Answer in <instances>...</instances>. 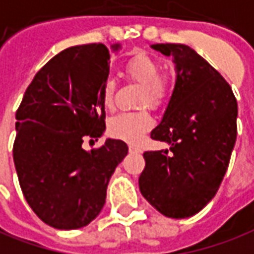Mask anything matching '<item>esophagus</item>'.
Here are the masks:
<instances>
[{
    "mask_svg": "<svg viewBox=\"0 0 254 254\" xmlns=\"http://www.w3.org/2000/svg\"><path fill=\"white\" fill-rule=\"evenodd\" d=\"M129 151L137 154V152H141V148L137 144H129Z\"/></svg>",
    "mask_w": 254,
    "mask_h": 254,
    "instance_id": "esophagus-1",
    "label": "esophagus"
}]
</instances>
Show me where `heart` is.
<instances>
[{"label": "heart", "instance_id": "1", "mask_svg": "<svg viewBox=\"0 0 254 254\" xmlns=\"http://www.w3.org/2000/svg\"><path fill=\"white\" fill-rule=\"evenodd\" d=\"M127 77L141 85L140 106L150 104L158 107L165 102L172 89V75L166 72H159L161 64L157 59L147 53H134L125 63ZM115 82L107 78L100 88V100L106 109L114 107ZM154 120L147 110L137 113H122L114 117L109 124V132L117 139L125 140L129 143H137L143 139L145 133L152 127Z\"/></svg>", "mask_w": 254, "mask_h": 254}]
</instances>
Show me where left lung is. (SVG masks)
Masks as SVG:
<instances>
[{"label": "left lung", "instance_id": "1", "mask_svg": "<svg viewBox=\"0 0 254 254\" xmlns=\"http://www.w3.org/2000/svg\"><path fill=\"white\" fill-rule=\"evenodd\" d=\"M151 48L173 58L176 84L151 132L169 150L143 154L139 189L159 213L186 219L206 206L223 182L237 140L238 104L228 82L194 49L183 44Z\"/></svg>", "mask_w": 254, "mask_h": 254}]
</instances>
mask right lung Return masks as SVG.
I'll return each instance as SVG.
<instances>
[{"label":"right lung","instance_id":"obj_1","mask_svg":"<svg viewBox=\"0 0 254 254\" xmlns=\"http://www.w3.org/2000/svg\"><path fill=\"white\" fill-rule=\"evenodd\" d=\"M109 64L103 44L67 48L35 74L16 111L13 162L23 195L34 213L58 230L96 219L110 179L127 154L122 140L107 139L90 151L82 147L85 137L97 139L106 130L100 88Z\"/></svg>","mask_w":254,"mask_h":254}]
</instances>
